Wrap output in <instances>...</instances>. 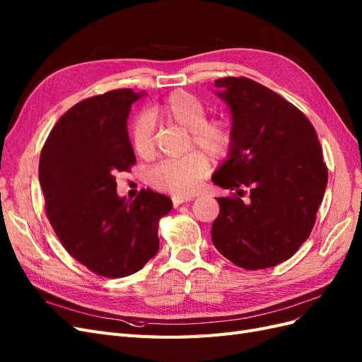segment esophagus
<instances>
[{"label": "esophagus", "instance_id": "obj_1", "mask_svg": "<svg viewBox=\"0 0 362 362\" xmlns=\"http://www.w3.org/2000/svg\"><path fill=\"white\" fill-rule=\"evenodd\" d=\"M190 201H193V196H173V198H172L173 206H178V205H181V204L190 202Z\"/></svg>", "mask_w": 362, "mask_h": 362}]
</instances>
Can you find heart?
<instances>
[{"label": "heart", "mask_w": 362, "mask_h": 362, "mask_svg": "<svg viewBox=\"0 0 362 362\" xmlns=\"http://www.w3.org/2000/svg\"><path fill=\"white\" fill-rule=\"evenodd\" d=\"M157 115L166 117L175 125L189 129L187 149L198 147L213 161L225 160L233 149L234 129L231 122L225 117H206L204 103L189 92H172L149 116ZM149 116L145 113L139 115L129 127L131 148L136 156L146 160L156 154V131ZM197 150L190 151L181 158L157 164L148 173L149 184L157 190L175 196L194 193L210 169L206 153Z\"/></svg>", "instance_id": "heart-1"}]
</instances>
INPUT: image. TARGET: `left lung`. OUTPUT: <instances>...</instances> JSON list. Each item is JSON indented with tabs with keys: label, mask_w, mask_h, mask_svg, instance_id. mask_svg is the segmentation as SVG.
Listing matches in <instances>:
<instances>
[{
	"label": "left lung",
	"mask_w": 362,
	"mask_h": 362,
	"mask_svg": "<svg viewBox=\"0 0 362 362\" xmlns=\"http://www.w3.org/2000/svg\"><path fill=\"white\" fill-rule=\"evenodd\" d=\"M214 86L231 107L234 145L213 182L235 193L217 198L213 245L242 269L275 267L313 231L327 184L322 146L308 117L266 86L246 76Z\"/></svg>",
	"instance_id": "left-lung-1"
}]
</instances>
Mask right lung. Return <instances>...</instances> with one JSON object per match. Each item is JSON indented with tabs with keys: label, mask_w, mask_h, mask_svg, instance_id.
Instances as JSON below:
<instances>
[{
	"label": "right lung",
	"mask_w": 362,
	"mask_h": 362,
	"mask_svg": "<svg viewBox=\"0 0 362 362\" xmlns=\"http://www.w3.org/2000/svg\"><path fill=\"white\" fill-rule=\"evenodd\" d=\"M137 98L133 89H116L75 104L40 152L51 226L72 258L104 278L144 269L158 252L160 218L172 210L170 198L149 189L131 202L116 193V175L136 164L127 119Z\"/></svg>",
	"instance_id": "add662e5"
}]
</instances>
